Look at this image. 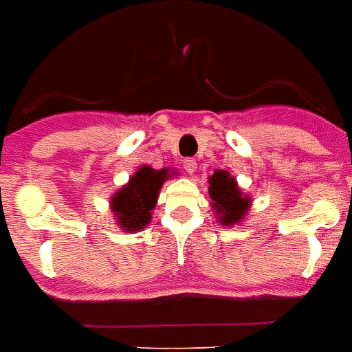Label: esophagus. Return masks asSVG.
Wrapping results in <instances>:
<instances>
[{"label": "esophagus", "mask_w": 352, "mask_h": 352, "mask_svg": "<svg viewBox=\"0 0 352 352\" xmlns=\"http://www.w3.org/2000/svg\"><path fill=\"white\" fill-rule=\"evenodd\" d=\"M196 167H198V163H196V160H194V158H185L184 160V168L189 174L196 173Z\"/></svg>", "instance_id": "obj_1"}]
</instances>
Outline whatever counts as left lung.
I'll use <instances>...</instances> for the list:
<instances>
[{"label": "left lung", "instance_id": "obj_1", "mask_svg": "<svg viewBox=\"0 0 352 352\" xmlns=\"http://www.w3.org/2000/svg\"><path fill=\"white\" fill-rule=\"evenodd\" d=\"M209 196L212 199V209H214L218 221L225 227H232L243 221L247 210L251 207V198L241 192L227 170H214L209 178Z\"/></svg>", "mask_w": 352, "mask_h": 352}]
</instances>
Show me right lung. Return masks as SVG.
Masks as SVG:
<instances>
[{
    "label": "right lung",
    "instance_id": "1",
    "mask_svg": "<svg viewBox=\"0 0 352 352\" xmlns=\"http://www.w3.org/2000/svg\"><path fill=\"white\" fill-rule=\"evenodd\" d=\"M173 174L176 173L168 168L156 170L143 165L129 179V184L112 196L111 209L123 232H138L151 223V212L156 207L160 189Z\"/></svg>",
    "mask_w": 352,
    "mask_h": 352
}]
</instances>
